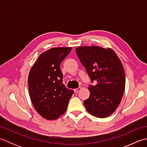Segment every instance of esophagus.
Wrapping results in <instances>:
<instances>
[{
    "label": "esophagus",
    "instance_id": "esophagus-1",
    "mask_svg": "<svg viewBox=\"0 0 147 147\" xmlns=\"http://www.w3.org/2000/svg\"><path fill=\"white\" fill-rule=\"evenodd\" d=\"M81 89H82V87L80 86V87H78V88L74 89V92H75V93H78V92L80 91V90Z\"/></svg>",
    "mask_w": 147,
    "mask_h": 147
}]
</instances>
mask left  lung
<instances>
[{
  "mask_svg": "<svg viewBox=\"0 0 147 147\" xmlns=\"http://www.w3.org/2000/svg\"><path fill=\"white\" fill-rule=\"evenodd\" d=\"M76 54L92 82L89 98L84 101L90 114L98 118L111 115L121 103L125 89V74L120 59L113 50L101 47H79Z\"/></svg>",
  "mask_w": 147,
  "mask_h": 147,
  "instance_id": "8db88e82",
  "label": "left lung"
}]
</instances>
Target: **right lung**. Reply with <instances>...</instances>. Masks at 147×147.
Listing matches in <instances>:
<instances>
[{"label":"right lung","mask_w":147,"mask_h":147,"mask_svg":"<svg viewBox=\"0 0 147 147\" xmlns=\"http://www.w3.org/2000/svg\"><path fill=\"white\" fill-rule=\"evenodd\" d=\"M72 47H54L40 55L31 68L28 88L34 108L43 118L54 120L65 112L73 91L62 83L60 64Z\"/></svg>","instance_id":"obj_1"}]
</instances>
